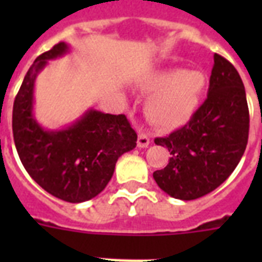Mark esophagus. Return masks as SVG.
<instances>
[{"mask_svg": "<svg viewBox=\"0 0 262 262\" xmlns=\"http://www.w3.org/2000/svg\"><path fill=\"white\" fill-rule=\"evenodd\" d=\"M149 145V137L147 133L140 132L139 137H137V147L139 148H147Z\"/></svg>", "mask_w": 262, "mask_h": 262, "instance_id": "esophagus-1", "label": "esophagus"}]
</instances>
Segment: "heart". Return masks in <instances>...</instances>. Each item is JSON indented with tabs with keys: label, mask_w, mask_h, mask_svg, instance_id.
Returning <instances> with one entry per match:
<instances>
[{
	"label": "heart",
	"mask_w": 262,
	"mask_h": 262,
	"mask_svg": "<svg viewBox=\"0 0 262 262\" xmlns=\"http://www.w3.org/2000/svg\"><path fill=\"white\" fill-rule=\"evenodd\" d=\"M208 77L199 69H163L147 76L140 88L149 95L148 121L160 129H175L193 117L207 90Z\"/></svg>",
	"instance_id": "obj_1"
}]
</instances>
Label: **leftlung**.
Listing matches in <instances>:
<instances>
[{
	"mask_svg": "<svg viewBox=\"0 0 262 262\" xmlns=\"http://www.w3.org/2000/svg\"><path fill=\"white\" fill-rule=\"evenodd\" d=\"M205 102L190 121L156 145L170 152L168 164L154 172L158 186L178 200L211 193L231 175L249 137V108L244 83L231 62L213 55Z\"/></svg>",
	"mask_w": 262,
	"mask_h": 262,
	"instance_id": "obj_1",
	"label": "left lung"
}]
</instances>
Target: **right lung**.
Segmentation results:
<instances>
[{"label":"right lung","mask_w":262,"mask_h":262,"mask_svg":"<svg viewBox=\"0 0 262 262\" xmlns=\"http://www.w3.org/2000/svg\"><path fill=\"white\" fill-rule=\"evenodd\" d=\"M59 42L35 59L13 103L12 127L18 158L31 178L57 199L83 203L94 199L110 182L115 163L136 147L137 135L123 114L85 111L59 130H47L34 117L36 76L50 59L67 54Z\"/></svg>","instance_id":"right-lung-1"}]
</instances>
